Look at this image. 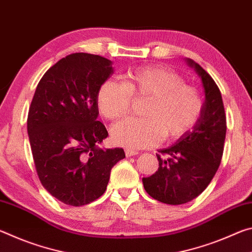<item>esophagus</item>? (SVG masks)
Segmentation results:
<instances>
[{"mask_svg":"<svg viewBox=\"0 0 252 252\" xmlns=\"http://www.w3.org/2000/svg\"><path fill=\"white\" fill-rule=\"evenodd\" d=\"M138 151L135 150H130V149H126V157H133V156H136L138 155Z\"/></svg>","mask_w":252,"mask_h":252,"instance_id":"esophagus-1","label":"esophagus"}]
</instances>
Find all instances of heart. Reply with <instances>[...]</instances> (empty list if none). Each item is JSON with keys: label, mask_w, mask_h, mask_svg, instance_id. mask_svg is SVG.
<instances>
[{"label": "heart", "mask_w": 252, "mask_h": 252, "mask_svg": "<svg viewBox=\"0 0 252 252\" xmlns=\"http://www.w3.org/2000/svg\"><path fill=\"white\" fill-rule=\"evenodd\" d=\"M132 96L147 99L141 111L144 118L126 119L112 129L114 142L129 149L156 147L163 138H182L203 109L197 88L185 84L177 72L155 65L127 72L123 82L105 80L96 93L97 110L108 120H118L129 112Z\"/></svg>", "instance_id": "heart-1"}]
</instances>
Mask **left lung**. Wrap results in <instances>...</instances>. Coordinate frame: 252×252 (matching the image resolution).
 Here are the masks:
<instances>
[{"instance_id":"1","label":"left lung","mask_w":252,"mask_h":252,"mask_svg":"<svg viewBox=\"0 0 252 252\" xmlns=\"http://www.w3.org/2000/svg\"><path fill=\"white\" fill-rule=\"evenodd\" d=\"M201 78L206 100L198 122L167 149L157 155L159 168L143 178L149 195L167 204H183L197 198L218 170L227 132L222 96L215 81L193 60L187 59Z\"/></svg>"}]
</instances>
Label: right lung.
I'll use <instances>...</instances> for the list:
<instances>
[{
	"label": "right lung",
	"instance_id": "add662e5",
	"mask_svg": "<svg viewBox=\"0 0 252 252\" xmlns=\"http://www.w3.org/2000/svg\"><path fill=\"white\" fill-rule=\"evenodd\" d=\"M112 61L73 53L45 72L28 116L34 164L46 191L80 207L104 193L111 169L126 158L122 148L101 149L108 131L97 121L96 93L112 75Z\"/></svg>",
	"mask_w": 252,
	"mask_h": 252
}]
</instances>
